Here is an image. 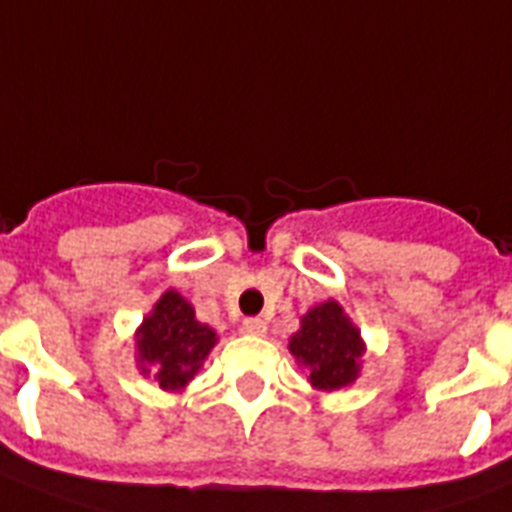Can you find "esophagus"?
<instances>
[{
    "label": "esophagus",
    "mask_w": 512,
    "mask_h": 512,
    "mask_svg": "<svg viewBox=\"0 0 512 512\" xmlns=\"http://www.w3.org/2000/svg\"><path fill=\"white\" fill-rule=\"evenodd\" d=\"M242 328L252 336H265V331H268V323H265L263 318H247V321L242 323Z\"/></svg>",
    "instance_id": "34e87169"
}]
</instances>
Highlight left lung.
<instances>
[{
  "instance_id": "left-lung-1",
  "label": "left lung",
  "mask_w": 512,
  "mask_h": 512,
  "mask_svg": "<svg viewBox=\"0 0 512 512\" xmlns=\"http://www.w3.org/2000/svg\"><path fill=\"white\" fill-rule=\"evenodd\" d=\"M289 352L310 371L315 389L336 392L360 376L365 344L342 305L328 299L302 315L299 331L289 339Z\"/></svg>"
}]
</instances>
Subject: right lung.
I'll use <instances>...</instances> for the list:
<instances>
[{
	"mask_svg": "<svg viewBox=\"0 0 512 512\" xmlns=\"http://www.w3.org/2000/svg\"><path fill=\"white\" fill-rule=\"evenodd\" d=\"M218 342L207 323L194 318V307L176 289L157 299L155 310L136 331V363L144 376L152 373L165 392H181Z\"/></svg>",
	"mask_w": 512,
	"mask_h": 512,
	"instance_id": "right-lung-1",
	"label": "right lung"
}]
</instances>
